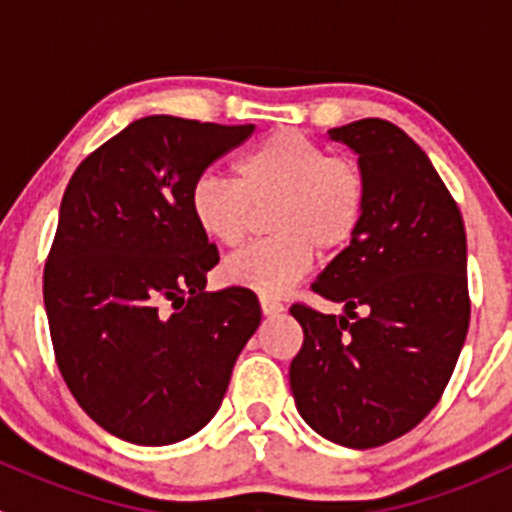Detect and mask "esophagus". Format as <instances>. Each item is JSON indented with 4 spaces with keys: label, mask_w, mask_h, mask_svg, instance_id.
Instances as JSON below:
<instances>
[{
    "label": "esophagus",
    "mask_w": 512,
    "mask_h": 512,
    "mask_svg": "<svg viewBox=\"0 0 512 512\" xmlns=\"http://www.w3.org/2000/svg\"><path fill=\"white\" fill-rule=\"evenodd\" d=\"M260 307L267 317H275V314L285 312V304L277 302V299H272V297H260Z\"/></svg>",
    "instance_id": "esophagus-1"
}]
</instances>
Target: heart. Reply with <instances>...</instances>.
<instances>
[{
  "label": "heart",
  "instance_id": "b5f03b06",
  "mask_svg": "<svg viewBox=\"0 0 512 512\" xmlns=\"http://www.w3.org/2000/svg\"><path fill=\"white\" fill-rule=\"evenodd\" d=\"M237 180L203 175L190 190V213L210 240L235 247L250 235L260 210L275 205L267 242L225 262L227 282L265 297L292 289L319 252L344 250L366 213V178L352 158L327 156L299 131L270 133L235 165Z\"/></svg>",
  "mask_w": 512,
  "mask_h": 512
}]
</instances>
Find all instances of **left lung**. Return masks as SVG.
Wrapping results in <instances>:
<instances>
[{
  "mask_svg": "<svg viewBox=\"0 0 512 512\" xmlns=\"http://www.w3.org/2000/svg\"><path fill=\"white\" fill-rule=\"evenodd\" d=\"M329 138L359 156L366 213L312 285L344 304L342 317L289 307L304 332L289 386L319 436L364 451L418 426L456 369L471 322L466 227L441 175L399 126L361 118Z\"/></svg>",
  "mask_w": 512,
  "mask_h": 512,
  "instance_id": "left-lung-1",
  "label": "left lung"
}]
</instances>
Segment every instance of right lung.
I'll list each match as a JSON object with an SVG mask.
<instances>
[{
	"instance_id": "1",
	"label": "right lung",
	"mask_w": 512,
	"mask_h": 512,
	"mask_svg": "<svg viewBox=\"0 0 512 512\" xmlns=\"http://www.w3.org/2000/svg\"><path fill=\"white\" fill-rule=\"evenodd\" d=\"M252 131L138 118L66 185L44 267L51 344L81 409L123 441L168 446L198 433L260 327L255 292H205L220 255L190 213L205 168Z\"/></svg>"
}]
</instances>
